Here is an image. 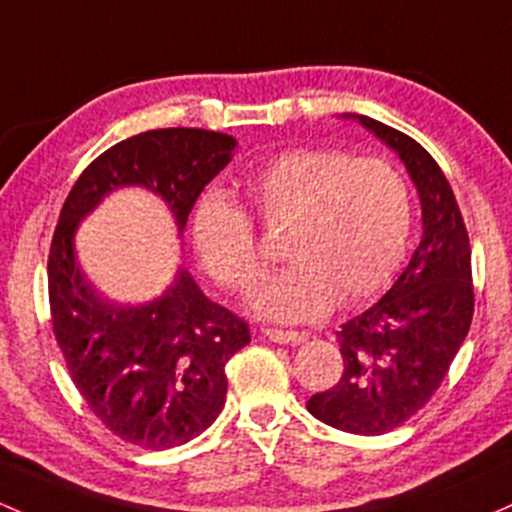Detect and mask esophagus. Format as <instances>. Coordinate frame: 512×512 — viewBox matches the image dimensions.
<instances>
[{
    "label": "esophagus",
    "instance_id": "obj_1",
    "mask_svg": "<svg viewBox=\"0 0 512 512\" xmlns=\"http://www.w3.org/2000/svg\"><path fill=\"white\" fill-rule=\"evenodd\" d=\"M262 338L279 342V345H301V342L306 340V333H296V330L267 328V330H262Z\"/></svg>",
    "mask_w": 512,
    "mask_h": 512
}]
</instances>
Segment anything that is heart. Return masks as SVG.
<instances>
[{
    "label": "heart",
    "mask_w": 512,
    "mask_h": 512,
    "mask_svg": "<svg viewBox=\"0 0 512 512\" xmlns=\"http://www.w3.org/2000/svg\"><path fill=\"white\" fill-rule=\"evenodd\" d=\"M247 204L267 228H286L279 252L289 265L255 286L247 308L277 323L320 318L389 282L411 230V194L389 162L299 148L272 157L243 182ZM201 267L226 289L260 272L255 230L233 201L209 192L192 216Z\"/></svg>",
    "instance_id": "1"
}]
</instances>
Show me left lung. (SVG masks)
<instances>
[{"label": "left lung", "instance_id": "obj_1", "mask_svg": "<svg viewBox=\"0 0 512 512\" xmlns=\"http://www.w3.org/2000/svg\"><path fill=\"white\" fill-rule=\"evenodd\" d=\"M374 133L406 167L423 211V235L396 284L340 325L345 362L333 389L308 398L320 423L381 435L406 423L440 389L474 316L471 250L452 187L428 150L406 133L345 114Z\"/></svg>", "mask_w": 512, "mask_h": 512}]
</instances>
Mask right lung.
Listing matches in <instances>:
<instances>
[{
  "label": "right lung",
  "mask_w": 512,
  "mask_h": 512,
  "mask_svg": "<svg viewBox=\"0 0 512 512\" xmlns=\"http://www.w3.org/2000/svg\"><path fill=\"white\" fill-rule=\"evenodd\" d=\"M235 145L233 136L204 128H160L121 140L80 174L60 211L48 257L55 340L87 406L138 447L170 449L209 428L226 406L228 359L250 342V330L182 265L155 299H109L77 262V228L111 192L140 187L165 201L182 235Z\"/></svg>",
  "instance_id": "obj_1"
}]
</instances>
